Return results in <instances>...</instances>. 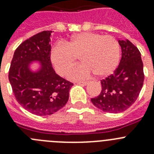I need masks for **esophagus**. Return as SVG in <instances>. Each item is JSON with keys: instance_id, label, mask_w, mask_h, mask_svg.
<instances>
[{"instance_id": "obj_1", "label": "esophagus", "mask_w": 154, "mask_h": 154, "mask_svg": "<svg viewBox=\"0 0 154 154\" xmlns=\"http://www.w3.org/2000/svg\"><path fill=\"white\" fill-rule=\"evenodd\" d=\"M77 83H78L79 85H82V86H86V85L89 84V82H78Z\"/></svg>"}]
</instances>
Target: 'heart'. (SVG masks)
I'll use <instances>...</instances> for the list:
<instances>
[{"instance_id": "obj_1", "label": "heart", "mask_w": 154, "mask_h": 154, "mask_svg": "<svg viewBox=\"0 0 154 154\" xmlns=\"http://www.w3.org/2000/svg\"><path fill=\"white\" fill-rule=\"evenodd\" d=\"M82 64L68 72L71 79H84L95 73L99 77L111 74L118 66L121 47L116 38L96 32H82L65 43H58L51 51V59L59 74L64 75L76 62Z\"/></svg>"}]
</instances>
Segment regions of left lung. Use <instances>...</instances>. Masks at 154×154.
<instances>
[{"label":"left lung","mask_w":154,"mask_h":154,"mask_svg":"<svg viewBox=\"0 0 154 154\" xmlns=\"http://www.w3.org/2000/svg\"><path fill=\"white\" fill-rule=\"evenodd\" d=\"M122 59L113 74L100 80L102 90L92 98L95 107L105 112L120 113L135 103L144 81L141 54L129 40H118Z\"/></svg>","instance_id":"obj_1"}]
</instances>
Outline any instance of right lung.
<instances>
[{
  "label": "right lung",
  "instance_id": "add662e5",
  "mask_svg": "<svg viewBox=\"0 0 154 154\" xmlns=\"http://www.w3.org/2000/svg\"><path fill=\"white\" fill-rule=\"evenodd\" d=\"M52 31H43L22 42L11 60L8 79L18 103L39 116L51 115L66 104L73 83L55 73L51 61ZM38 60L42 68L36 72L29 64Z\"/></svg>",
  "mask_w": 154,
  "mask_h": 154
}]
</instances>
